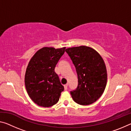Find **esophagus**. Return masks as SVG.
Returning a JSON list of instances; mask_svg holds the SVG:
<instances>
[{"label":"esophagus","mask_w":131,"mask_h":131,"mask_svg":"<svg viewBox=\"0 0 131 131\" xmlns=\"http://www.w3.org/2000/svg\"><path fill=\"white\" fill-rule=\"evenodd\" d=\"M68 84H65V85H64V88H65V90H68Z\"/></svg>","instance_id":"esophagus-1"}]
</instances>
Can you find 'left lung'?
I'll return each mask as SVG.
<instances>
[{
  "instance_id": "left-lung-1",
  "label": "left lung",
  "mask_w": 131,
  "mask_h": 131,
  "mask_svg": "<svg viewBox=\"0 0 131 131\" xmlns=\"http://www.w3.org/2000/svg\"><path fill=\"white\" fill-rule=\"evenodd\" d=\"M76 68L78 85L70 93L73 101L81 105L96 102L105 91L107 71L105 62L96 51L87 46L66 49Z\"/></svg>"
}]
</instances>
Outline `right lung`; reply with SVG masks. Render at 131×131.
<instances>
[{
	"instance_id": "right-lung-1",
	"label": "right lung",
	"mask_w": 131,
	"mask_h": 131,
	"mask_svg": "<svg viewBox=\"0 0 131 131\" xmlns=\"http://www.w3.org/2000/svg\"><path fill=\"white\" fill-rule=\"evenodd\" d=\"M65 47H44L35 53L26 68L25 83L30 99L42 107H48L56 104L63 91L55 68L62 56Z\"/></svg>"
}]
</instances>
